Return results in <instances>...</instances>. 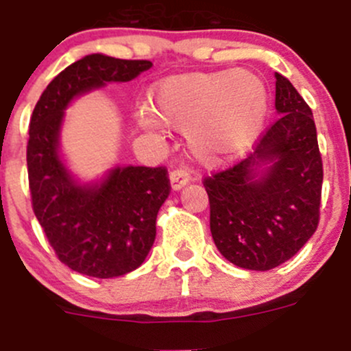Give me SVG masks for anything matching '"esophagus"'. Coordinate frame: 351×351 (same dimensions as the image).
I'll use <instances>...</instances> for the list:
<instances>
[{
  "instance_id": "34e87169",
  "label": "esophagus",
  "mask_w": 351,
  "mask_h": 351,
  "mask_svg": "<svg viewBox=\"0 0 351 351\" xmlns=\"http://www.w3.org/2000/svg\"><path fill=\"white\" fill-rule=\"evenodd\" d=\"M169 180H171V189L173 191H180L183 185H187L191 182V173L185 171L182 168H176L169 173Z\"/></svg>"
}]
</instances>
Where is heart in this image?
<instances>
[{"instance_id": "obj_1", "label": "heart", "mask_w": 351, "mask_h": 351, "mask_svg": "<svg viewBox=\"0 0 351 351\" xmlns=\"http://www.w3.org/2000/svg\"><path fill=\"white\" fill-rule=\"evenodd\" d=\"M152 109L138 122L148 131L185 129L191 152L204 164H220L254 143L267 110L266 85L250 71L189 73L164 80Z\"/></svg>"}]
</instances>
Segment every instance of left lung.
<instances>
[{
  "mask_svg": "<svg viewBox=\"0 0 351 351\" xmlns=\"http://www.w3.org/2000/svg\"><path fill=\"white\" fill-rule=\"evenodd\" d=\"M274 106L280 117L254 154L203 180L215 245L234 266L254 271L292 258L320 222L324 168L313 113L280 73Z\"/></svg>",
  "mask_w": 351,
  "mask_h": 351,
  "instance_id": "left-lung-1",
  "label": "left lung"
}]
</instances>
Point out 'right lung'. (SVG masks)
<instances>
[{
    "label": "right lung",
    "instance_id": "add662e5",
    "mask_svg": "<svg viewBox=\"0 0 351 351\" xmlns=\"http://www.w3.org/2000/svg\"><path fill=\"white\" fill-rule=\"evenodd\" d=\"M150 66L145 59L85 56L47 85L31 115L27 178L33 211L59 261L85 276H122L143 264L171 183L164 166H128L113 169L101 185H77L58 156L62 112L78 94L106 82H129Z\"/></svg>",
    "mask_w": 351,
    "mask_h": 351
}]
</instances>
